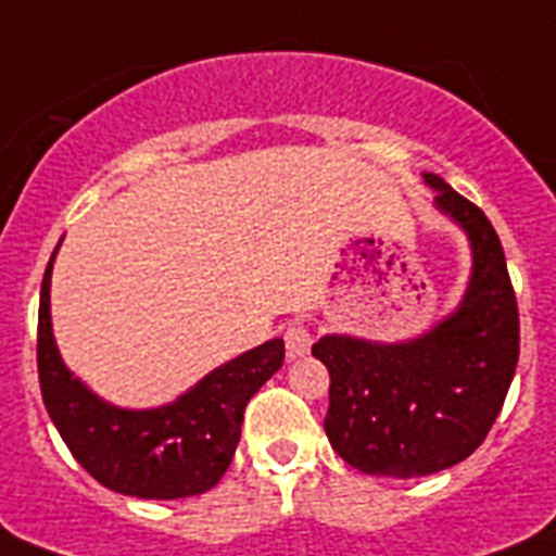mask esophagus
<instances>
[{"instance_id": "1", "label": "esophagus", "mask_w": 556, "mask_h": 556, "mask_svg": "<svg viewBox=\"0 0 556 556\" xmlns=\"http://www.w3.org/2000/svg\"><path fill=\"white\" fill-rule=\"evenodd\" d=\"M311 342H314V333L305 323H291L286 328V351L288 356H302L308 354Z\"/></svg>"}]
</instances>
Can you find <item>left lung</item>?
I'll list each match as a JSON object with an SVG mask.
<instances>
[{"label": "left lung", "instance_id": "8db88e82", "mask_svg": "<svg viewBox=\"0 0 556 556\" xmlns=\"http://www.w3.org/2000/svg\"><path fill=\"white\" fill-rule=\"evenodd\" d=\"M426 182L473 248L457 314L405 345L323 337L311 349L331 374L325 434L351 468L374 477L414 480L471 457L520 359V311L494 225L445 179L426 174Z\"/></svg>", "mask_w": 556, "mask_h": 556}]
</instances>
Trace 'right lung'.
Returning a JSON list of instances; mask_svg holds the SVG:
<instances>
[{
  "instance_id": "obj_1",
  "label": "right lung",
  "mask_w": 556,
  "mask_h": 556,
  "mask_svg": "<svg viewBox=\"0 0 556 556\" xmlns=\"http://www.w3.org/2000/svg\"><path fill=\"white\" fill-rule=\"evenodd\" d=\"M56 254V251H53ZM51 265L36 325V365L45 408L76 463L105 489L142 500H179L223 480L242 434L248 400L279 371L286 342L270 340L216 368L174 405L122 410L71 377L51 333Z\"/></svg>"
}]
</instances>
